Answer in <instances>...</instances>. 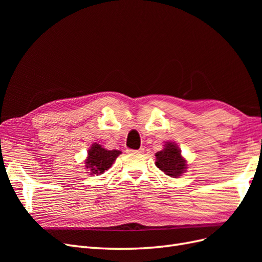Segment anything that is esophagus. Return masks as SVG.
Returning <instances> with one entry per match:
<instances>
[{
    "mask_svg": "<svg viewBox=\"0 0 262 262\" xmlns=\"http://www.w3.org/2000/svg\"><path fill=\"white\" fill-rule=\"evenodd\" d=\"M143 150H144V148L140 147L139 149H128V153H132V154H141V153H143Z\"/></svg>",
    "mask_w": 262,
    "mask_h": 262,
    "instance_id": "obj_1",
    "label": "esophagus"
}]
</instances>
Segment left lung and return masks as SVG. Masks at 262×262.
Instances as JSON below:
<instances>
[{
  "mask_svg": "<svg viewBox=\"0 0 262 262\" xmlns=\"http://www.w3.org/2000/svg\"><path fill=\"white\" fill-rule=\"evenodd\" d=\"M156 166L166 175L177 178L186 171L187 162L181 156L180 149L175 143L167 142L164 148L155 154Z\"/></svg>",
  "mask_w": 262,
  "mask_h": 262,
  "instance_id": "obj_1",
  "label": "left lung"
}]
</instances>
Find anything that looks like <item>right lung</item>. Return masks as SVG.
<instances>
[{"label":"right lung","instance_id":"add662e5","mask_svg":"<svg viewBox=\"0 0 262 262\" xmlns=\"http://www.w3.org/2000/svg\"><path fill=\"white\" fill-rule=\"evenodd\" d=\"M121 154L120 150H107L101 145L94 143L89 149V156L85 161L86 168H89L91 175H100L112 167L116 158Z\"/></svg>","mask_w":262,"mask_h":262}]
</instances>
